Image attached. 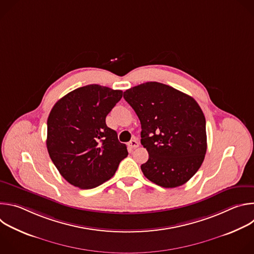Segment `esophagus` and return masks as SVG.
<instances>
[{
    "label": "esophagus",
    "mask_w": 254,
    "mask_h": 254,
    "mask_svg": "<svg viewBox=\"0 0 254 254\" xmlns=\"http://www.w3.org/2000/svg\"><path fill=\"white\" fill-rule=\"evenodd\" d=\"M138 146H139V142H138L135 138L131 139V140L128 142V147H129L130 149H135V148H137Z\"/></svg>",
    "instance_id": "1"
}]
</instances>
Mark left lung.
<instances>
[{
  "label": "left lung",
  "mask_w": 254,
  "mask_h": 254,
  "mask_svg": "<svg viewBox=\"0 0 254 254\" xmlns=\"http://www.w3.org/2000/svg\"><path fill=\"white\" fill-rule=\"evenodd\" d=\"M140 125V142L149 160L140 169L151 182L182 186L201 167L207 151L206 121L190 95L160 82H146L124 92Z\"/></svg>",
  "instance_id": "left-lung-1"
}]
</instances>
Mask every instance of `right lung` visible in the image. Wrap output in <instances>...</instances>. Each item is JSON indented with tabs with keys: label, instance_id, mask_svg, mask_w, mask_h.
<instances>
[{
	"label": "right lung",
	"instance_id": "1",
	"mask_svg": "<svg viewBox=\"0 0 254 254\" xmlns=\"http://www.w3.org/2000/svg\"><path fill=\"white\" fill-rule=\"evenodd\" d=\"M123 97L122 90L98 84L74 89L60 98L47 120V150L68 183L92 189L110 180L127 156L106 116Z\"/></svg>",
	"mask_w": 254,
	"mask_h": 254
}]
</instances>
